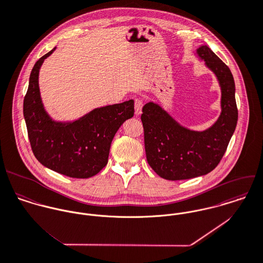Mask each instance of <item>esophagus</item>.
Here are the masks:
<instances>
[{
    "mask_svg": "<svg viewBox=\"0 0 263 263\" xmlns=\"http://www.w3.org/2000/svg\"><path fill=\"white\" fill-rule=\"evenodd\" d=\"M142 108H143V101L140 100V99H136L135 100V114H136V116L141 115Z\"/></svg>",
    "mask_w": 263,
    "mask_h": 263,
    "instance_id": "34e87169",
    "label": "esophagus"
}]
</instances>
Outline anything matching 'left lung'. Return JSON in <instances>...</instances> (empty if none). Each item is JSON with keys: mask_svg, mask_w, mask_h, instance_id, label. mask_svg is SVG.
Wrapping results in <instances>:
<instances>
[{"mask_svg": "<svg viewBox=\"0 0 263 263\" xmlns=\"http://www.w3.org/2000/svg\"><path fill=\"white\" fill-rule=\"evenodd\" d=\"M196 55L214 73L221 91V111L211 126L204 130L187 128L153 101L143 107L147 161L157 175L168 180L212 172L221 160L238 121L235 81L230 68L206 45L200 46Z\"/></svg>", "mask_w": 263, "mask_h": 263, "instance_id": "8db88e82", "label": "left lung"}]
</instances>
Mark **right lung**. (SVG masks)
Listing matches in <instances>:
<instances>
[{
    "label": "right lung",
    "mask_w": 263,
    "mask_h": 263,
    "mask_svg": "<svg viewBox=\"0 0 263 263\" xmlns=\"http://www.w3.org/2000/svg\"><path fill=\"white\" fill-rule=\"evenodd\" d=\"M55 50L36 61L29 77L23 101L28 139L35 158L47 168L73 178H88L106 166L115 134L134 116V101L95 108L74 120L52 118L42 101L39 74Z\"/></svg>",
    "instance_id": "add662e5"
}]
</instances>
